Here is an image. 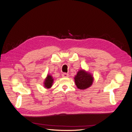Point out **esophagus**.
<instances>
[{
	"label": "esophagus",
	"instance_id": "34e87169",
	"mask_svg": "<svg viewBox=\"0 0 132 132\" xmlns=\"http://www.w3.org/2000/svg\"><path fill=\"white\" fill-rule=\"evenodd\" d=\"M62 77L63 78H68V77H69V74H67V73H63L62 74Z\"/></svg>",
	"mask_w": 132,
	"mask_h": 132
}]
</instances>
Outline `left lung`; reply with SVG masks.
I'll use <instances>...</instances> for the list:
<instances>
[{"label":"left lung","instance_id":"1","mask_svg":"<svg viewBox=\"0 0 132 132\" xmlns=\"http://www.w3.org/2000/svg\"><path fill=\"white\" fill-rule=\"evenodd\" d=\"M74 81L75 85L80 90H85L90 87L94 81L93 75L85 70H79L75 75Z\"/></svg>","mask_w":132,"mask_h":132}]
</instances>
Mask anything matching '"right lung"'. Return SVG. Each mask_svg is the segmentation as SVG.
<instances>
[{
  "label": "right lung",
  "mask_w": 132,
  "mask_h": 132,
  "mask_svg": "<svg viewBox=\"0 0 132 132\" xmlns=\"http://www.w3.org/2000/svg\"><path fill=\"white\" fill-rule=\"evenodd\" d=\"M53 83V78L51 75L47 74V77L45 78V81L43 82V85L45 88L48 89L52 86Z\"/></svg>",
  "instance_id": "obj_1"
}]
</instances>
